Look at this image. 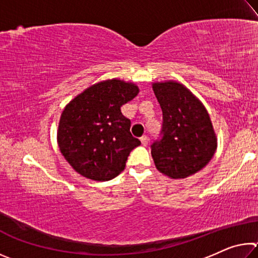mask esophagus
Wrapping results in <instances>:
<instances>
[{"instance_id":"1","label":"esophagus","mask_w":258,"mask_h":258,"mask_svg":"<svg viewBox=\"0 0 258 258\" xmlns=\"http://www.w3.org/2000/svg\"><path fill=\"white\" fill-rule=\"evenodd\" d=\"M140 140H141L142 146H145V147L148 145V141H149V139H148L147 135H143V137H141V139H140Z\"/></svg>"}]
</instances>
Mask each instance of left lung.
I'll return each mask as SVG.
<instances>
[{
	"mask_svg": "<svg viewBox=\"0 0 258 258\" xmlns=\"http://www.w3.org/2000/svg\"><path fill=\"white\" fill-rule=\"evenodd\" d=\"M163 111L159 138L151 145L157 169L172 178H184L204 168L216 150V138L202 102L180 83L152 86Z\"/></svg>",
	"mask_w": 258,
	"mask_h": 258,
	"instance_id": "8db88e82",
	"label": "left lung"
}]
</instances>
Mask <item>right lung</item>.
Masks as SVG:
<instances>
[{"mask_svg":"<svg viewBox=\"0 0 258 258\" xmlns=\"http://www.w3.org/2000/svg\"><path fill=\"white\" fill-rule=\"evenodd\" d=\"M138 93L134 84L110 80L89 87L64 108L59 148L82 176L109 181L124 171L130 152L141 142L131 134V120L120 107Z\"/></svg>","mask_w":258,"mask_h":258,"instance_id":"obj_1","label":"right lung"}]
</instances>
